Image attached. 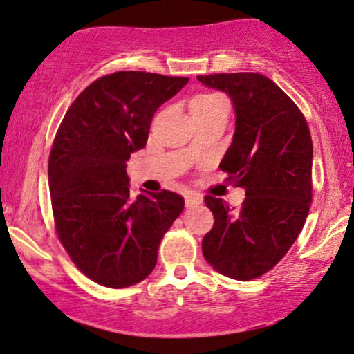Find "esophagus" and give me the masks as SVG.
Wrapping results in <instances>:
<instances>
[{"label": "esophagus", "mask_w": 354, "mask_h": 354, "mask_svg": "<svg viewBox=\"0 0 354 354\" xmlns=\"http://www.w3.org/2000/svg\"><path fill=\"white\" fill-rule=\"evenodd\" d=\"M203 202V197L197 192H189V194L185 195V207L187 208H195L198 207V205H202Z\"/></svg>", "instance_id": "34e87169"}]
</instances>
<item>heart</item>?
Wrapping results in <instances>:
<instances>
[{
    "mask_svg": "<svg viewBox=\"0 0 354 354\" xmlns=\"http://www.w3.org/2000/svg\"><path fill=\"white\" fill-rule=\"evenodd\" d=\"M218 100H223V97L215 93H203V95H197L194 100L190 102V110H195V108H203L208 106V104L218 102Z\"/></svg>",
    "mask_w": 354,
    "mask_h": 354,
    "instance_id": "heart-1",
    "label": "heart"
}]
</instances>
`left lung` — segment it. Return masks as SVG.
Here are the masks:
<instances>
[{
    "label": "left lung",
    "instance_id": "1",
    "mask_svg": "<svg viewBox=\"0 0 354 354\" xmlns=\"http://www.w3.org/2000/svg\"><path fill=\"white\" fill-rule=\"evenodd\" d=\"M198 80L233 102L236 128L220 169L246 190L238 210L221 198L205 197L215 223L203 236L202 251L220 274L251 281L286 256L307 220L310 131L297 104L261 73H215Z\"/></svg>",
    "mask_w": 354,
    "mask_h": 354
}]
</instances>
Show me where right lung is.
<instances>
[{
	"label": "right lung",
	"mask_w": 354,
	"mask_h": 354,
	"mask_svg": "<svg viewBox=\"0 0 354 354\" xmlns=\"http://www.w3.org/2000/svg\"><path fill=\"white\" fill-rule=\"evenodd\" d=\"M187 77L115 72L86 86L65 113L49 156L55 230L73 264L111 289L141 282L160 239L184 210L174 192L131 197L126 162L142 149L160 104Z\"/></svg>",
	"instance_id": "1"
}]
</instances>
